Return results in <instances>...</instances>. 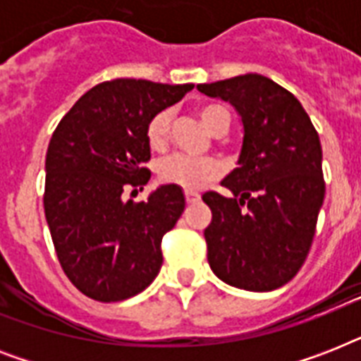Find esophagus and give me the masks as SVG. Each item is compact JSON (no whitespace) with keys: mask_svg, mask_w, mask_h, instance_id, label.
Returning <instances> with one entry per match:
<instances>
[{"mask_svg":"<svg viewBox=\"0 0 361 361\" xmlns=\"http://www.w3.org/2000/svg\"><path fill=\"white\" fill-rule=\"evenodd\" d=\"M185 200L189 204H195V202H198V200H200V195H198V192H195V191H185Z\"/></svg>","mask_w":361,"mask_h":361,"instance_id":"obj_1","label":"esophagus"}]
</instances>
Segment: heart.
Segmentation results:
<instances>
[{
	"mask_svg": "<svg viewBox=\"0 0 361 361\" xmlns=\"http://www.w3.org/2000/svg\"><path fill=\"white\" fill-rule=\"evenodd\" d=\"M198 116L202 120L204 127L212 133L215 125L223 118H228L226 109L219 104H208L198 110ZM170 130V112L161 110L153 116L146 127V140L153 149H161L169 140ZM219 174V164L214 159L195 157V155H185V153H174L164 157L157 166L159 180L170 185H178L187 191H197L204 183L214 180Z\"/></svg>",
	"mask_w": 361,
	"mask_h": 361,
	"instance_id": "obj_1",
	"label": "heart"
}]
</instances>
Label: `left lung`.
<instances>
[{
	"label": "left lung",
	"mask_w": 361,
	"mask_h": 361,
	"mask_svg": "<svg viewBox=\"0 0 361 361\" xmlns=\"http://www.w3.org/2000/svg\"><path fill=\"white\" fill-rule=\"evenodd\" d=\"M236 109L243 125L238 169L204 192L212 223L204 231L209 268L226 285L269 292L300 271L324 202L322 147L307 112L268 76L247 73L198 84Z\"/></svg>",
	"instance_id": "left-lung-1"
}]
</instances>
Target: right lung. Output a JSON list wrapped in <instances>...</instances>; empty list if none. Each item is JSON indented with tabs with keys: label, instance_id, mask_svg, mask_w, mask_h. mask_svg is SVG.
<instances>
[{
	"label": "right lung",
	"instance_id": "obj_1",
	"mask_svg": "<svg viewBox=\"0 0 361 361\" xmlns=\"http://www.w3.org/2000/svg\"><path fill=\"white\" fill-rule=\"evenodd\" d=\"M192 84L116 78L86 92L54 130L47 152L44 215L73 285L97 302L136 296L157 277L161 240L185 208L181 187L161 185L146 202L123 200L146 185L153 116Z\"/></svg>",
	"mask_w": 361,
	"mask_h": 361
}]
</instances>
